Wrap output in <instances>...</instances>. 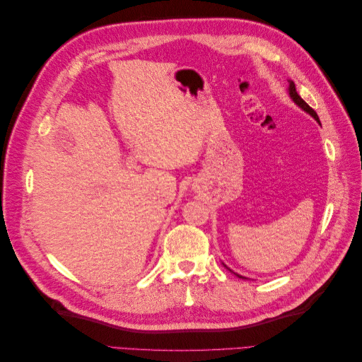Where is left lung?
<instances>
[{
  "mask_svg": "<svg viewBox=\"0 0 362 362\" xmlns=\"http://www.w3.org/2000/svg\"><path fill=\"white\" fill-rule=\"evenodd\" d=\"M288 95H290V98H291V101L296 104V105H298V107H300L302 108V110L305 112V113H308L311 117H314L315 120H317V122H319L320 124V119H319V116H317V113L313 110V108L308 105V104H306L303 100H302V98L298 95V92H296V86H294V83L291 81V80H288ZM229 272H233L231 269H229L226 264H223ZM234 273V275H237L238 278H242V279H247L246 276H242V275H238V273H235V272H233Z\"/></svg>",
  "mask_w": 362,
  "mask_h": 362,
  "instance_id": "1",
  "label": "left lung"
}]
</instances>
